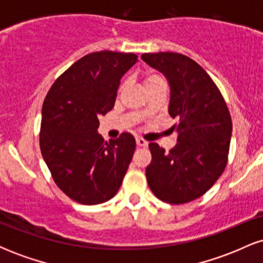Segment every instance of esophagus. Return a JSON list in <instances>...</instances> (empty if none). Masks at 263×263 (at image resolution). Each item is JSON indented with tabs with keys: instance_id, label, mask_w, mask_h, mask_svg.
<instances>
[{
	"instance_id": "34e87169",
	"label": "esophagus",
	"mask_w": 263,
	"mask_h": 263,
	"mask_svg": "<svg viewBox=\"0 0 263 263\" xmlns=\"http://www.w3.org/2000/svg\"><path fill=\"white\" fill-rule=\"evenodd\" d=\"M136 143H137V146H140V147H147V146H148V142H147L146 140H143V138H141V137L136 138Z\"/></svg>"
}]
</instances>
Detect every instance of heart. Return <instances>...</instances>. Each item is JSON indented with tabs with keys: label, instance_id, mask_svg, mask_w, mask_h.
I'll list each match as a JSON object with an SVG mask.
<instances>
[{
	"label": "heart",
	"instance_id": "heart-1",
	"mask_svg": "<svg viewBox=\"0 0 263 263\" xmlns=\"http://www.w3.org/2000/svg\"><path fill=\"white\" fill-rule=\"evenodd\" d=\"M161 80H164L161 75L157 74V73H151L147 75L146 78H144V84H146V86L148 87L151 85H153V84L158 83V81H161Z\"/></svg>",
	"mask_w": 263,
	"mask_h": 263
}]
</instances>
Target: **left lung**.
<instances>
[{
  "label": "left lung",
  "instance_id": "left-lung-1",
  "mask_svg": "<svg viewBox=\"0 0 263 263\" xmlns=\"http://www.w3.org/2000/svg\"><path fill=\"white\" fill-rule=\"evenodd\" d=\"M141 58L168 80V112L179 120L174 148L149 143L152 161L147 182L157 198L184 204L200 198L219 179L228 163L232 122L221 92L209 74L179 53H144ZM174 128V127H173Z\"/></svg>",
  "mask_w": 263,
  "mask_h": 263
}]
</instances>
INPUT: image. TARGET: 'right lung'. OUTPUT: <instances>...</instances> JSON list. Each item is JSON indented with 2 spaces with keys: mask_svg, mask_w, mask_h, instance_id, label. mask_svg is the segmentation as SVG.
<instances>
[{
  "mask_svg": "<svg viewBox=\"0 0 263 263\" xmlns=\"http://www.w3.org/2000/svg\"><path fill=\"white\" fill-rule=\"evenodd\" d=\"M137 62L134 53L87 54L65 70L45 96L39 146L57 185L84 205L116 195L136 148L122 134L105 142L99 117L112 110L120 80Z\"/></svg>",
  "mask_w": 263,
  "mask_h": 263,
  "instance_id": "obj_1",
  "label": "right lung"
}]
</instances>
